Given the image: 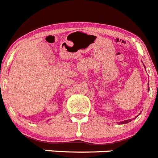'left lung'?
Here are the masks:
<instances>
[{"mask_svg": "<svg viewBox=\"0 0 158 158\" xmlns=\"http://www.w3.org/2000/svg\"><path fill=\"white\" fill-rule=\"evenodd\" d=\"M132 120V119H130V120H124V121H122L120 122V123H129V122H131Z\"/></svg>", "mask_w": 158, "mask_h": 158, "instance_id": "8db88e82", "label": "left lung"}]
</instances>
